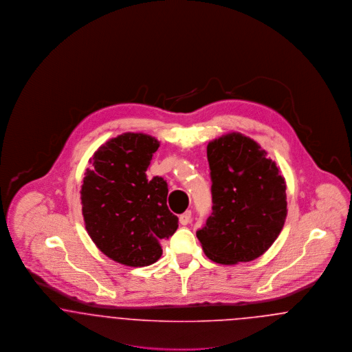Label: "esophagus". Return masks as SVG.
I'll use <instances>...</instances> for the list:
<instances>
[{"label":"esophagus","instance_id":"1","mask_svg":"<svg viewBox=\"0 0 352 352\" xmlns=\"http://www.w3.org/2000/svg\"><path fill=\"white\" fill-rule=\"evenodd\" d=\"M190 220H191V211H186L182 215H179V223H181L182 226L188 224Z\"/></svg>","mask_w":352,"mask_h":352}]
</instances>
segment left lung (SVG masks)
Listing matches in <instances>:
<instances>
[{"mask_svg":"<svg viewBox=\"0 0 352 352\" xmlns=\"http://www.w3.org/2000/svg\"><path fill=\"white\" fill-rule=\"evenodd\" d=\"M267 151L239 132L207 145L212 214L197 232L204 254L224 265L264 254L283 231L286 184Z\"/></svg>","mask_w":352,"mask_h":352,"instance_id":"8db88e82","label":"left lung"}]
</instances>
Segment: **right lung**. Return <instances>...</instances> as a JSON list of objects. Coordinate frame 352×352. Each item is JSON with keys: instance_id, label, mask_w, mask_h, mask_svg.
Returning a JSON list of instances; mask_svg holds the SVG:
<instances>
[{"instance_id": "add662e5", "label": "right lung", "mask_w": 352, "mask_h": 352, "mask_svg": "<svg viewBox=\"0 0 352 352\" xmlns=\"http://www.w3.org/2000/svg\"><path fill=\"white\" fill-rule=\"evenodd\" d=\"M155 137L120 134L89 158L80 199L85 230L107 257L126 267H148L162 256L161 240L178 228L166 204L168 184L146 177Z\"/></svg>"}]
</instances>
